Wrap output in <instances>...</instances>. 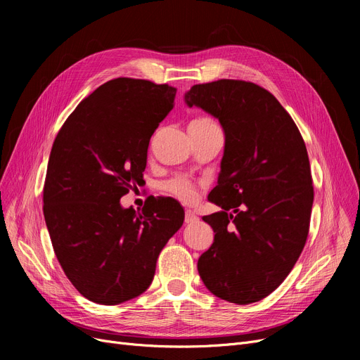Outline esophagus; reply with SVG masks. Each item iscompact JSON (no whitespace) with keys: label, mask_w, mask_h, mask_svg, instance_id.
<instances>
[{"label":"esophagus","mask_w":360,"mask_h":360,"mask_svg":"<svg viewBox=\"0 0 360 360\" xmlns=\"http://www.w3.org/2000/svg\"><path fill=\"white\" fill-rule=\"evenodd\" d=\"M198 220V217L195 216L194 212L191 210H185V223L186 224H191V223H195Z\"/></svg>","instance_id":"34e87169"}]
</instances>
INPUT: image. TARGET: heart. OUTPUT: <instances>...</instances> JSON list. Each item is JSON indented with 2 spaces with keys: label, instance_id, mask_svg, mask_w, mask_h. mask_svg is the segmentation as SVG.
<instances>
[{
  "label": "heart",
  "instance_id": "b5f03b06",
  "mask_svg": "<svg viewBox=\"0 0 360 360\" xmlns=\"http://www.w3.org/2000/svg\"><path fill=\"white\" fill-rule=\"evenodd\" d=\"M217 128H220V127L214 120H212L209 117H198L191 121L190 128L188 129H190L191 132H195V134H204V132H209V131L217 129ZM165 188L169 194H172L174 197H176L178 200H181L184 202H193L198 197L197 184L191 178H188L185 175H178L170 181H167Z\"/></svg>",
  "mask_w": 360,
  "mask_h": 360
}]
</instances>
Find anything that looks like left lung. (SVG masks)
Instances as JSON below:
<instances>
[{
  "label": "left lung",
  "mask_w": 360,
  "mask_h": 360,
  "mask_svg": "<svg viewBox=\"0 0 360 360\" xmlns=\"http://www.w3.org/2000/svg\"><path fill=\"white\" fill-rule=\"evenodd\" d=\"M185 102L212 113L224 131L221 170L209 194L223 210L202 217L214 240L198 273L217 297L248 305L281 285L305 247L314 202L307 146L288 110L255 83L195 84Z\"/></svg>",
  "instance_id": "8db88e82"
}]
</instances>
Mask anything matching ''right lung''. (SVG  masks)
<instances>
[{
	"mask_svg": "<svg viewBox=\"0 0 360 360\" xmlns=\"http://www.w3.org/2000/svg\"><path fill=\"white\" fill-rule=\"evenodd\" d=\"M175 96L169 84L109 80L79 103L53 141L46 228L65 276L94 304L118 305L146 292L160 251L184 223L174 198H150L141 212L120 202L143 179L150 139Z\"/></svg>",
	"mask_w": 360,
	"mask_h": 360,
	"instance_id": "right-lung-1",
	"label": "right lung"
}]
</instances>
